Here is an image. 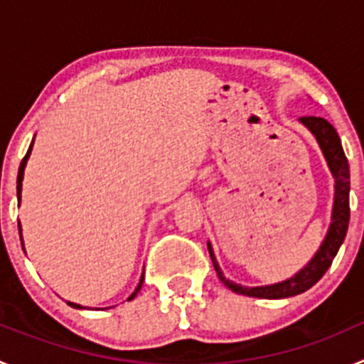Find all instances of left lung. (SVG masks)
I'll return each instance as SVG.
<instances>
[{"label":"left lung","instance_id":"left-lung-1","mask_svg":"<svg viewBox=\"0 0 364 364\" xmlns=\"http://www.w3.org/2000/svg\"><path fill=\"white\" fill-rule=\"evenodd\" d=\"M301 124L315 136L321 151H323L324 159H326L328 167H330V171H332L333 180H336L332 224L328 228L326 237H324L323 244H321V247L317 250V253L311 257L310 262H308L301 272L295 273L291 279L277 282V284L255 286V288L235 284L230 279L224 277V273H222L220 266H218L217 259H215L213 247L208 242V250H210L211 260H213L215 272H217L218 279H220L230 290H233L235 294L259 299H286L310 290L311 286L319 281L324 273H326V269L330 268L332 260L336 259L337 252H339L341 244H343V240H345L346 237L350 222V166L348 160H346L345 156V151H343V146H341L339 134H337V131L333 129V125L330 124V122L319 117H304L301 118Z\"/></svg>","mask_w":364,"mask_h":364}]
</instances>
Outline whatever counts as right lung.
<instances>
[{"instance_id": "obj_1", "label": "right lung", "mask_w": 364, "mask_h": 364, "mask_svg": "<svg viewBox=\"0 0 364 364\" xmlns=\"http://www.w3.org/2000/svg\"><path fill=\"white\" fill-rule=\"evenodd\" d=\"M31 149H32V144H31V147H28L27 154H25V159L21 160V164H19V171H18V200H19V198H21V182H23V171H25V166H27L28 156H31ZM18 230H19V235H21V224H19V222H18ZM21 246H23V239H21ZM142 282H144V275H142V279H140V284L136 286V290H134L133 294H131V297L127 299V301H133V299L136 297V294H138V291H140V288H142ZM69 304L73 308H83V306H80V304H74V302H69Z\"/></svg>"}]
</instances>
